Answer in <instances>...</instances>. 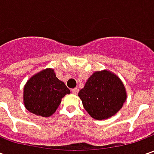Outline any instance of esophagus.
Masks as SVG:
<instances>
[{
    "mask_svg": "<svg viewBox=\"0 0 154 154\" xmlns=\"http://www.w3.org/2000/svg\"><path fill=\"white\" fill-rule=\"evenodd\" d=\"M71 92L73 94H78V92H79V89L78 88H74V89H72L71 90Z\"/></svg>",
    "mask_w": 154,
    "mask_h": 154,
    "instance_id": "1",
    "label": "esophagus"
}]
</instances>
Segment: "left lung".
<instances>
[{
  "instance_id": "left-lung-1",
  "label": "left lung",
  "mask_w": 154,
  "mask_h": 154,
  "mask_svg": "<svg viewBox=\"0 0 154 154\" xmlns=\"http://www.w3.org/2000/svg\"><path fill=\"white\" fill-rule=\"evenodd\" d=\"M78 95L88 114L97 120L115 115L127 98L122 80L107 70L95 72L90 76Z\"/></svg>"
}]
</instances>
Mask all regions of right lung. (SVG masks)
Here are the masks:
<instances>
[{
  "label": "right lung",
  "instance_id": "right-lung-1",
  "mask_svg": "<svg viewBox=\"0 0 154 154\" xmlns=\"http://www.w3.org/2000/svg\"><path fill=\"white\" fill-rule=\"evenodd\" d=\"M70 90L56 76L54 69L46 68L34 74L24 87L25 106L33 114L43 117L55 113L62 98Z\"/></svg>",
  "mask_w": 154,
  "mask_h": 154
}]
</instances>
